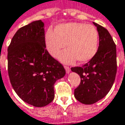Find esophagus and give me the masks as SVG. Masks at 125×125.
I'll use <instances>...</instances> for the list:
<instances>
[{"label":"esophagus","instance_id":"1","mask_svg":"<svg viewBox=\"0 0 125 125\" xmlns=\"http://www.w3.org/2000/svg\"><path fill=\"white\" fill-rule=\"evenodd\" d=\"M64 68H65V70H66V73H69L71 72V68H70V67L65 66Z\"/></svg>","mask_w":125,"mask_h":125}]
</instances>
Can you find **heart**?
Returning a JSON list of instances; mask_svg holds the SVG:
<instances>
[{"mask_svg":"<svg viewBox=\"0 0 125 125\" xmlns=\"http://www.w3.org/2000/svg\"><path fill=\"white\" fill-rule=\"evenodd\" d=\"M98 42L97 29L81 23L60 24L54 28V32L48 30L45 35L46 48L54 57L66 45L68 50L59 56L63 63H72L76 59L80 63L88 62L97 53Z\"/></svg>","mask_w":125,"mask_h":125,"instance_id":"obj_1","label":"heart"}]
</instances>
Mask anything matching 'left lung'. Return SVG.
<instances>
[{
	"instance_id": "left-lung-1",
	"label": "left lung",
	"mask_w": 125,
	"mask_h": 125,
	"mask_svg": "<svg viewBox=\"0 0 125 125\" xmlns=\"http://www.w3.org/2000/svg\"><path fill=\"white\" fill-rule=\"evenodd\" d=\"M99 34L97 53L82 67L71 68L80 76L81 82L75 89L77 100L84 104H92L109 92L117 72L116 46L108 30L93 22Z\"/></svg>"
}]
</instances>
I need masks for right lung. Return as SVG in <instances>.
Returning <instances> with one entry per match:
<instances>
[{
    "instance_id": "add662e5",
    "label": "right lung",
    "mask_w": 125,
    "mask_h": 125,
    "mask_svg": "<svg viewBox=\"0 0 125 125\" xmlns=\"http://www.w3.org/2000/svg\"><path fill=\"white\" fill-rule=\"evenodd\" d=\"M8 74L16 94L42 107L54 100V84L64 77L63 66L45 49L44 23L33 21L16 32L7 49Z\"/></svg>"
}]
</instances>
